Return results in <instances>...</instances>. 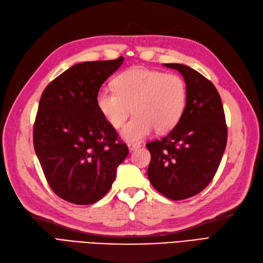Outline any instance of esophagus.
<instances>
[{
    "label": "esophagus",
    "mask_w": 263,
    "mask_h": 263,
    "mask_svg": "<svg viewBox=\"0 0 263 263\" xmlns=\"http://www.w3.org/2000/svg\"><path fill=\"white\" fill-rule=\"evenodd\" d=\"M127 146H128L130 151H133L135 149H138L141 145L139 144V142H128V144H127Z\"/></svg>",
    "instance_id": "obj_1"
}]
</instances>
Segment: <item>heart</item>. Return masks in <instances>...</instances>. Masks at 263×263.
<instances>
[{
	"label": "heart",
	"instance_id": "obj_1",
	"mask_svg": "<svg viewBox=\"0 0 263 263\" xmlns=\"http://www.w3.org/2000/svg\"><path fill=\"white\" fill-rule=\"evenodd\" d=\"M114 91L102 90L97 107L115 129L121 128L133 109L134 116L122 130L127 141H139L153 132L168 133L184 112L187 90L182 77L160 70L135 67L119 73Z\"/></svg>",
	"mask_w": 263,
	"mask_h": 263
}]
</instances>
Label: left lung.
Wrapping results in <instances>:
<instances>
[{"mask_svg": "<svg viewBox=\"0 0 263 263\" xmlns=\"http://www.w3.org/2000/svg\"><path fill=\"white\" fill-rule=\"evenodd\" d=\"M184 77L187 97L176 127L160 140L147 142L151 160L148 179L173 201L192 197L216 174L227 144V125L215 85L196 70L180 63H164Z\"/></svg>", "mask_w": 263, "mask_h": 263, "instance_id": "obj_1", "label": "left lung"}]
</instances>
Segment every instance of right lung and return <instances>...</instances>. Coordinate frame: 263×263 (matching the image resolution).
<instances>
[{
  "mask_svg": "<svg viewBox=\"0 0 263 263\" xmlns=\"http://www.w3.org/2000/svg\"><path fill=\"white\" fill-rule=\"evenodd\" d=\"M124 58L74 65L44 90L33 141L45 178L62 200L90 205L108 192L129 150L97 107V95Z\"/></svg>",
  "mask_w": 263,
  "mask_h": 263,
  "instance_id": "1",
  "label": "right lung"
}]
</instances>
